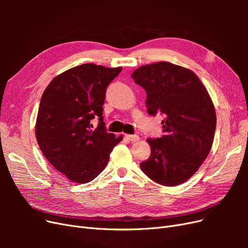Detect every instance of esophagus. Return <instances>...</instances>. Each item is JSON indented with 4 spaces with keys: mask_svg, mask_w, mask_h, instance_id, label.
Listing matches in <instances>:
<instances>
[{
    "mask_svg": "<svg viewBox=\"0 0 248 248\" xmlns=\"http://www.w3.org/2000/svg\"><path fill=\"white\" fill-rule=\"evenodd\" d=\"M126 139L129 140L130 141L134 142V141H138L140 140V137L138 136V134H126Z\"/></svg>",
    "mask_w": 248,
    "mask_h": 248,
    "instance_id": "esophagus-1",
    "label": "esophagus"
}]
</instances>
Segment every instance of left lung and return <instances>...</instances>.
I'll list each match as a JSON object with an SVG mask.
<instances>
[{
    "mask_svg": "<svg viewBox=\"0 0 248 248\" xmlns=\"http://www.w3.org/2000/svg\"><path fill=\"white\" fill-rule=\"evenodd\" d=\"M147 93L149 115L162 120L163 136L148 139L151 155L141 170L154 182L176 186L188 180L211 150L216 114L206 88L191 70L169 62L141 66L132 73Z\"/></svg>",
    "mask_w": 248,
    "mask_h": 248,
    "instance_id": "1",
    "label": "left lung"
}]
</instances>
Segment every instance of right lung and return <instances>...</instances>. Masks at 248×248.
Listing matches in <instances>:
<instances>
[{
  "mask_svg": "<svg viewBox=\"0 0 248 248\" xmlns=\"http://www.w3.org/2000/svg\"><path fill=\"white\" fill-rule=\"evenodd\" d=\"M121 70L95 64L73 67L52 79L41 97L37 141L51 166L73 182L88 183L98 176L123 138L108 133L102 117L107 88Z\"/></svg>",
  "mask_w": 248,
  "mask_h": 248,
  "instance_id": "obj_1",
  "label": "right lung"
}]
</instances>
